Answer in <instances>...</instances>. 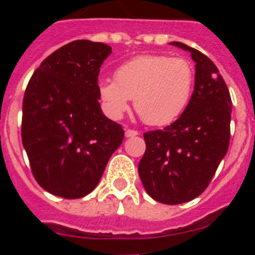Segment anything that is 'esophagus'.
I'll return each instance as SVG.
<instances>
[{"label": "esophagus", "instance_id": "34e87169", "mask_svg": "<svg viewBox=\"0 0 255 255\" xmlns=\"http://www.w3.org/2000/svg\"><path fill=\"white\" fill-rule=\"evenodd\" d=\"M139 132L136 130H131V129H128L125 131V136L126 138H130V136H135V135H138Z\"/></svg>", "mask_w": 255, "mask_h": 255}]
</instances>
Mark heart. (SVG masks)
Segmentation results:
<instances>
[{
  "label": "heart",
  "mask_w": 255,
  "mask_h": 255,
  "mask_svg": "<svg viewBox=\"0 0 255 255\" xmlns=\"http://www.w3.org/2000/svg\"><path fill=\"white\" fill-rule=\"evenodd\" d=\"M194 80V66L186 58L141 55L117 67L115 82L103 80L100 97L112 119H120L134 98L135 111L144 123L164 126L184 112Z\"/></svg>",
  "instance_id": "heart-1"
}]
</instances>
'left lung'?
<instances>
[{
    "label": "left lung",
    "mask_w": 255,
    "mask_h": 255,
    "mask_svg": "<svg viewBox=\"0 0 255 255\" xmlns=\"http://www.w3.org/2000/svg\"><path fill=\"white\" fill-rule=\"evenodd\" d=\"M195 61V85L188 106L175 123L144 132L145 153L139 162L144 189L163 204L190 202L215 176L230 144L233 102L227 85L204 53L181 42Z\"/></svg>",
    "instance_id": "1"
}]
</instances>
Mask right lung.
I'll use <instances>...</instances> for the list:
<instances>
[{
  "instance_id": "1",
  "label": "right lung",
  "mask_w": 255,
  "mask_h": 255,
  "mask_svg": "<svg viewBox=\"0 0 255 255\" xmlns=\"http://www.w3.org/2000/svg\"><path fill=\"white\" fill-rule=\"evenodd\" d=\"M111 47L79 39L42 61L26 85L21 139L33 176L44 190L66 199L94 190L123 126L102 114L98 75Z\"/></svg>"
}]
</instances>
